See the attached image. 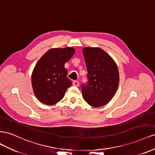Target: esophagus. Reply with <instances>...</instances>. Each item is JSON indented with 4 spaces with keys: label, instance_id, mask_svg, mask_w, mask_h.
Segmentation results:
<instances>
[{
    "label": "esophagus",
    "instance_id": "esophagus-1",
    "mask_svg": "<svg viewBox=\"0 0 155 155\" xmlns=\"http://www.w3.org/2000/svg\"><path fill=\"white\" fill-rule=\"evenodd\" d=\"M73 84L74 86H77V87H78L79 86V82L78 81H74L73 82Z\"/></svg>",
    "mask_w": 155,
    "mask_h": 155
}]
</instances>
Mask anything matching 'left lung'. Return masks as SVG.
<instances>
[{
  "label": "left lung",
  "instance_id": "8db88e82",
  "mask_svg": "<svg viewBox=\"0 0 155 155\" xmlns=\"http://www.w3.org/2000/svg\"><path fill=\"white\" fill-rule=\"evenodd\" d=\"M87 69L88 81L82 85L84 99L93 107L108 103L116 94L119 82L117 65L107 52L99 47L82 50Z\"/></svg>",
  "mask_w": 155,
  "mask_h": 155
}]
</instances>
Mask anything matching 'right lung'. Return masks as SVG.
Here are the masks:
<instances>
[{
    "label": "right lung",
    "instance_id": "1",
    "mask_svg": "<svg viewBox=\"0 0 155 155\" xmlns=\"http://www.w3.org/2000/svg\"><path fill=\"white\" fill-rule=\"evenodd\" d=\"M74 52L73 47L52 48L38 60L31 81L34 94L41 103L47 105L57 103L71 86L64 65L72 58Z\"/></svg>",
    "mask_w": 155,
    "mask_h": 155
}]
</instances>
